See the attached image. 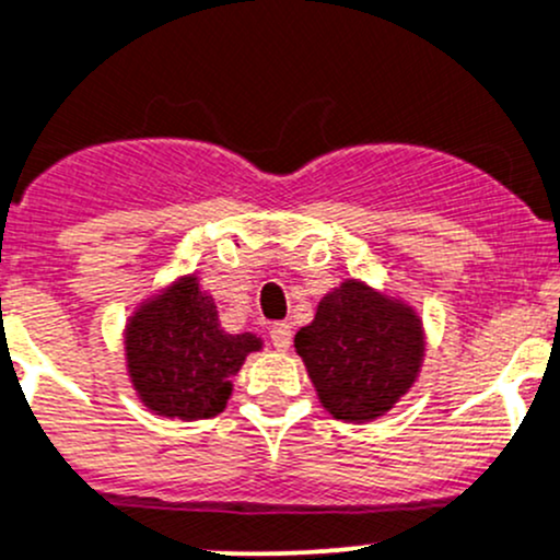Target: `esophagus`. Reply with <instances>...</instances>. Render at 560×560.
I'll use <instances>...</instances> for the list:
<instances>
[{
    "label": "esophagus",
    "instance_id": "1",
    "mask_svg": "<svg viewBox=\"0 0 560 560\" xmlns=\"http://www.w3.org/2000/svg\"><path fill=\"white\" fill-rule=\"evenodd\" d=\"M270 343H273L276 351H287L292 343V325L287 322H279V325L270 327Z\"/></svg>",
    "mask_w": 560,
    "mask_h": 560
}]
</instances>
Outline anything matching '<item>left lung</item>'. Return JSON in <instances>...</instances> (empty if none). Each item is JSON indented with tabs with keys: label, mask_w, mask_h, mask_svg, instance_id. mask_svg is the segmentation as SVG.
Here are the masks:
<instances>
[{
	"label": "left lung",
	"mask_w": 560,
	"mask_h": 560,
	"mask_svg": "<svg viewBox=\"0 0 560 560\" xmlns=\"http://www.w3.org/2000/svg\"><path fill=\"white\" fill-rule=\"evenodd\" d=\"M295 351L322 408L346 423L386 416L410 392L427 354L419 311L368 281L343 279L300 327Z\"/></svg>",
	"instance_id": "8db88e82"
}]
</instances>
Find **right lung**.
<instances>
[{"mask_svg":"<svg viewBox=\"0 0 560 560\" xmlns=\"http://www.w3.org/2000/svg\"><path fill=\"white\" fill-rule=\"evenodd\" d=\"M126 370L139 402L163 419L201 421L222 413L255 332H225L214 298L187 273L137 305L122 332Z\"/></svg>","mask_w":560,"mask_h":560,"instance_id":"right-lung-1","label":"right lung"}]
</instances>
